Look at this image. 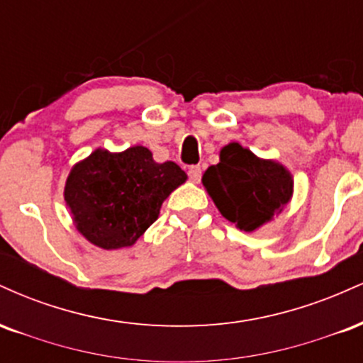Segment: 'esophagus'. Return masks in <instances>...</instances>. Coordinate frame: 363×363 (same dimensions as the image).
<instances>
[{"mask_svg": "<svg viewBox=\"0 0 363 363\" xmlns=\"http://www.w3.org/2000/svg\"><path fill=\"white\" fill-rule=\"evenodd\" d=\"M187 176L193 182H199V179H201V167L199 165H193V167H189L187 170Z\"/></svg>", "mask_w": 363, "mask_h": 363, "instance_id": "obj_1", "label": "esophagus"}]
</instances>
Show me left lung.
<instances>
[{
	"instance_id": "obj_1",
	"label": "left lung",
	"mask_w": 363,
	"mask_h": 363,
	"mask_svg": "<svg viewBox=\"0 0 363 363\" xmlns=\"http://www.w3.org/2000/svg\"><path fill=\"white\" fill-rule=\"evenodd\" d=\"M201 182L220 213L244 232L272 222L294 196V177L285 165L259 158L237 141L220 150V162L205 170Z\"/></svg>"
}]
</instances>
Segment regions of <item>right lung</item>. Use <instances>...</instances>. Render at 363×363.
<instances>
[{"mask_svg": "<svg viewBox=\"0 0 363 363\" xmlns=\"http://www.w3.org/2000/svg\"><path fill=\"white\" fill-rule=\"evenodd\" d=\"M186 179L176 162L158 164L141 145L116 153L97 148L69 170L65 201L77 230L112 251L135 244Z\"/></svg>", "mask_w": 363, "mask_h": 363, "instance_id": "add662e5", "label": "right lung"}]
</instances>
